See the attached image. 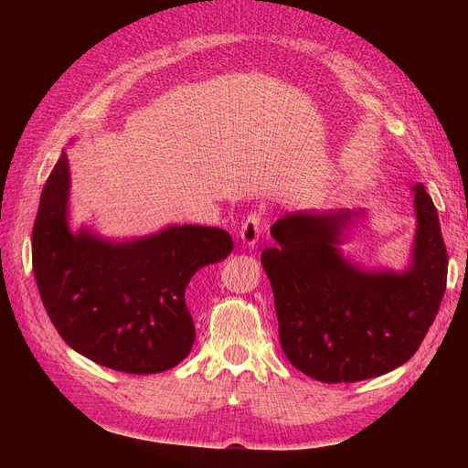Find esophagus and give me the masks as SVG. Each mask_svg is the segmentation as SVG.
<instances>
[{"mask_svg": "<svg viewBox=\"0 0 468 468\" xmlns=\"http://www.w3.org/2000/svg\"><path fill=\"white\" fill-rule=\"evenodd\" d=\"M261 230H263V212L253 210L242 222V229H239V238H242V242L246 246H256Z\"/></svg>", "mask_w": 468, "mask_h": 468, "instance_id": "34e87169", "label": "esophagus"}]
</instances>
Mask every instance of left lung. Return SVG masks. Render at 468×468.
Wrapping results in <instances>:
<instances>
[{
  "instance_id": "obj_1",
  "label": "left lung",
  "mask_w": 468,
  "mask_h": 468,
  "mask_svg": "<svg viewBox=\"0 0 468 468\" xmlns=\"http://www.w3.org/2000/svg\"><path fill=\"white\" fill-rule=\"evenodd\" d=\"M414 260L404 273H367L337 250L351 210L289 212L261 251L292 367L320 382L385 375L418 351L447 287V250L437 210L418 183Z\"/></svg>"
}]
</instances>
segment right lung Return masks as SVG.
Listing matches in <instances>:
<instances>
[{
  "label": "right lung",
  "instance_id": "1",
  "mask_svg": "<svg viewBox=\"0 0 468 468\" xmlns=\"http://www.w3.org/2000/svg\"><path fill=\"white\" fill-rule=\"evenodd\" d=\"M66 154L42 189L33 226V271L64 342L99 365L131 375L172 369L189 356L191 277L222 261L232 236L210 226H169L126 244L68 230Z\"/></svg>",
  "mask_w": 468,
  "mask_h": 468
}]
</instances>
